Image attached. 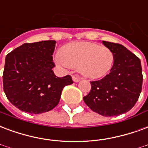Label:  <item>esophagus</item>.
<instances>
[{"mask_svg": "<svg viewBox=\"0 0 148 148\" xmlns=\"http://www.w3.org/2000/svg\"><path fill=\"white\" fill-rule=\"evenodd\" d=\"M72 79L74 81V82H78L80 80H81V77H77V76H73V77H72Z\"/></svg>", "mask_w": 148, "mask_h": 148, "instance_id": "34e87169", "label": "esophagus"}]
</instances>
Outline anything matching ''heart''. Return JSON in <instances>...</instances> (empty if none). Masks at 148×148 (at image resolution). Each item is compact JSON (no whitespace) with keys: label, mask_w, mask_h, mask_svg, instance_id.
Returning a JSON list of instances; mask_svg holds the SVG:
<instances>
[{"label":"heart","mask_w":148,"mask_h":148,"mask_svg":"<svg viewBox=\"0 0 148 148\" xmlns=\"http://www.w3.org/2000/svg\"><path fill=\"white\" fill-rule=\"evenodd\" d=\"M56 61L64 67H77L80 74L88 78H99L110 71L114 55L109 48L88 41L66 45Z\"/></svg>","instance_id":"heart-1"}]
</instances>
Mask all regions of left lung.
Returning a JSON list of instances; mask_svg holds the SVG:
<instances>
[{"mask_svg":"<svg viewBox=\"0 0 148 148\" xmlns=\"http://www.w3.org/2000/svg\"><path fill=\"white\" fill-rule=\"evenodd\" d=\"M114 55L110 73L91 82L92 88L84 101L94 112L105 117L122 114L131 110L141 92L143 75L140 60L120 44L103 40Z\"/></svg>","mask_w":148,"mask_h":148,"instance_id":"left-lung-1","label":"left lung"}]
</instances>
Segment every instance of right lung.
<instances>
[{
    "label": "right lung",
    "mask_w": 148,
    "mask_h": 148,
    "mask_svg": "<svg viewBox=\"0 0 148 148\" xmlns=\"http://www.w3.org/2000/svg\"><path fill=\"white\" fill-rule=\"evenodd\" d=\"M56 40L25 43L6 56L3 73L4 93L19 110L29 114L49 111L60 102L70 75L59 77L52 68Z\"/></svg>",
    "instance_id": "1"
}]
</instances>
